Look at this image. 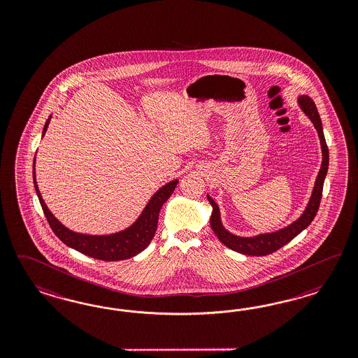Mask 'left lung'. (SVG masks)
I'll list each match as a JSON object with an SVG mask.
<instances>
[{
	"label": "left lung",
	"instance_id": "left-lung-1",
	"mask_svg": "<svg viewBox=\"0 0 358 358\" xmlns=\"http://www.w3.org/2000/svg\"><path fill=\"white\" fill-rule=\"evenodd\" d=\"M298 103H299L301 108L303 110L304 114L314 123L315 129L317 131V135L320 138L322 153H323V162H322L320 171H319V174H317L316 181H315L314 190H313V195L310 198V202H308V205L306 207V210H304L301 217H298L290 226L281 228L280 231L271 232V234H261V235L253 236V238H241V236H236V235L228 232L227 229L223 227L222 220H220L219 207L214 202V199L210 195H207V199H208L210 205L213 206V214L210 217L211 228L215 232L217 238L229 250L243 253V255H248V256L271 255L273 252L282 248L289 241H292L296 235H299L304 228L310 226V223L316 217V213H317L319 205H320L322 194H323L325 176L328 172L329 153H328V147H327L324 134H323L322 120H320V115L317 113V108H316L314 101L308 96H301L298 98Z\"/></svg>",
	"mask_w": 358,
	"mask_h": 358
}]
</instances>
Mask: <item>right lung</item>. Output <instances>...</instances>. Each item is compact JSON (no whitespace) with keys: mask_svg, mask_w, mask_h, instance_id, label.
I'll return each mask as SVG.
<instances>
[{"mask_svg":"<svg viewBox=\"0 0 358 358\" xmlns=\"http://www.w3.org/2000/svg\"><path fill=\"white\" fill-rule=\"evenodd\" d=\"M50 118L44 124L43 135L48 127ZM33 177L34 186L39 198L41 206L43 208L44 215L47 217L48 224L54 231L55 235L68 247L78 250L89 257L103 261L126 260L136 256L138 253H141V250H145L150 245L157 228L160 210L178 184V180H174L164 185L162 189H159L150 199L148 205L143 210L141 217H138V220L131 227L113 235L93 236V235L77 234L68 229L48 210L35 180V159H34Z\"/></svg>","mask_w":358,"mask_h":358,"instance_id":"1","label":"right lung"}]
</instances>
